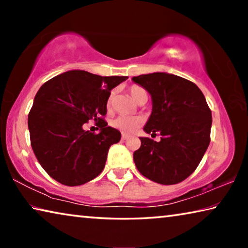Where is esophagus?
Wrapping results in <instances>:
<instances>
[{
    "instance_id": "obj_1",
    "label": "esophagus",
    "mask_w": 248,
    "mask_h": 248,
    "mask_svg": "<svg viewBox=\"0 0 248 248\" xmlns=\"http://www.w3.org/2000/svg\"><path fill=\"white\" fill-rule=\"evenodd\" d=\"M128 139H129V136H127V134H123V136H121V140L123 141H125Z\"/></svg>"
}]
</instances>
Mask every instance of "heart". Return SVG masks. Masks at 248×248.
Masks as SVG:
<instances>
[{
  "mask_svg": "<svg viewBox=\"0 0 248 248\" xmlns=\"http://www.w3.org/2000/svg\"><path fill=\"white\" fill-rule=\"evenodd\" d=\"M129 93L130 96L138 102L142 96L146 95V92L142 89V87L138 86V85H132L129 89ZM112 106V95L109 96V98L107 100V107L111 108ZM142 124V120L140 118H137V117H128V116H119L112 121V127L118 129L119 131L125 134H131L133 132H136L138 129L140 128V125Z\"/></svg>",
  "mask_w": 248,
  "mask_h": 248,
  "instance_id": "obj_1",
  "label": "heart"
}]
</instances>
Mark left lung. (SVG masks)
<instances>
[{"label":"left lung","instance_id":"1","mask_svg":"<svg viewBox=\"0 0 248 248\" xmlns=\"http://www.w3.org/2000/svg\"><path fill=\"white\" fill-rule=\"evenodd\" d=\"M149 92L152 114L146 133L161 134V141L140 138L133 153L138 170L152 182L174 185L194 173L210 143L212 116L202 92L188 79L165 72L133 77Z\"/></svg>","mask_w":248,"mask_h":248}]
</instances>
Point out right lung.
<instances>
[{"instance_id": "1", "label": "right lung", "mask_w": 248, "mask_h": 248, "mask_svg": "<svg viewBox=\"0 0 248 248\" xmlns=\"http://www.w3.org/2000/svg\"><path fill=\"white\" fill-rule=\"evenodd\" d=\"M128 77H100L71 70L46 82L28 115L31 144L50 177L65 186H79L102 173L110 145L121 133L104 120L111 90ZM94 120L99 134L82 125Z\"/></svg>"}]
</instances>
